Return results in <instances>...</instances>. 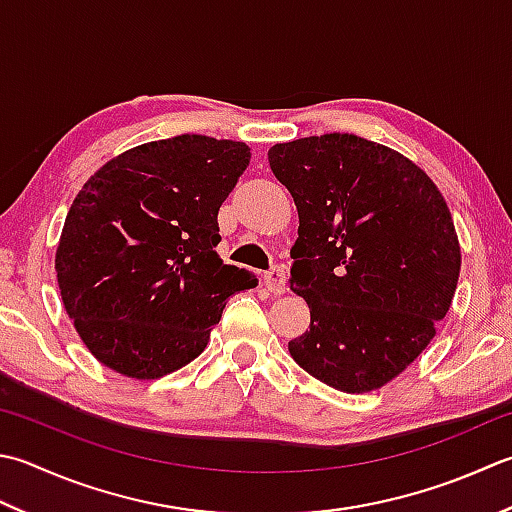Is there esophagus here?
I'll use <instances>...</instances> for the list:
<instances>
[{
  "label": "esophagus",
  "mask_w": 512,
  "mask_h": 512,
  "mask_svg": "<svg viewBox=\"0 0 512 512\" xmlns=\"http://www.w3.org/2000/svg\"><path fill=\"white\" fill-rule=\"evenodd\" d=\"M264 284L273 295H284L286 293V270L284 268H273L264 275Z\"/></svg>",
  "instance_id": "1"
}]
</instances>
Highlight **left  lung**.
Returning a JSON list of instances; mask_svg holds the SVG:
<instances>
[{"mask_svg":"<svg viewBox=\"0 0 512 512\" xmlns=\"http://www.w3.org/2000/svg\"><path fill=\"white\" fill-rule=\"evenodd\" d=\"M268 162L295 199L290 290L310 308L290 357L342 393L382 388L455 297L462 250L444 195L402 153L348 133L275 144Z\"/></svg>","mask_w":512,"mask_h":512,"instance_id":"left-lung-1","label":"left lung"}]
</instances>
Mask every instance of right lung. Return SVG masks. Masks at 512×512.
Masks as SVG:
<instances>
[{"label": "right lung", "instance_id": "right-lung-1", "mask_svg": "<svg viewBox=\"0 0 512 512\" xmlns=\"http://www.w3.org/2000/svg\"><path fill=\"white\" fill-rule=\"evenodd\" d=\"M248 162L244 142L179 135L124 150L88 177L55 270L99 364L130 379L175 373L204 353L228 297L255 288L215 250L219 206Z\"/></svg>", "mask_w": 512, "mask_h": 512}]
</instances>
